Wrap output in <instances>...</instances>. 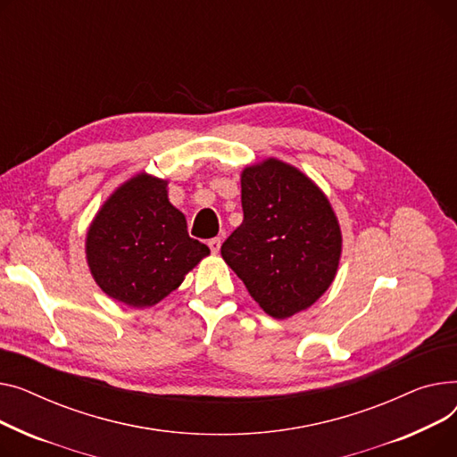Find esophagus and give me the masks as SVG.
I'll use <instances>...</instances> for the list:
<instances>
[{
  "mask_svg": "<svg viewBox=\"0 0 457 457\" xmlns=\"http://www.w3.org/2000/svg\"><path fill=\"white\" fill-rule=\"evenodd\" d=\"M208 247H210V251H212L213 254H218V253H220V249H221V237H213V239H210V241H208Z\"/></svg>",
  "mask_w": 457,
  "mask_h": 457,
  "instance_id": "1",
  "label": "esophagus"
}]
</instances>
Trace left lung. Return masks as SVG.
Returning a JSON list of instances; mask_svg holds the SVG:
<instances>
[{
    "instance_id": "8db88e82",
    "label": "left lung",
    "mask_w": 457,
    "mask_h": 457,
    "mask_svg": "<svg viewBox=\"0 0 457 457\" xmlns=\"http://www.w3.org/2000/svg\"><path fill=\"white\" fill-rule=\"evenodd\" d=\"M239 182L244 223L221 256L267 315L289 319L336 278L343 249L337 216L308 175L278 158L244 168Z\"/></svg>"
}]
</instances>
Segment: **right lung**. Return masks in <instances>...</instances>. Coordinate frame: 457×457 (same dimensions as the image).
Returning <instances> with one entry per match:
<instances>
[{"mask_svg":"<svg viewBox=\"0 0 457 457\" xmlns=\"http://www.w3.org/2000/svg\"><path fill=\"white\" fill-rule=\"evenodd\" d=\"M96 284L130 308L158 304L210 254L190 237L184 213L170 203L168 180L137 173L111 194L85 241Z\"/></svg>","mask_w":457,"mask_h":457,"instance_id":"add662e5","label":"right lung"}]
</instances>
